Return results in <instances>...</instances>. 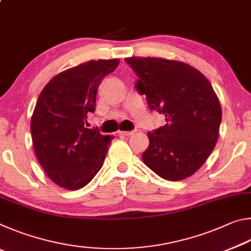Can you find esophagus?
<instances>
[{
  "label": "esophagus",
  "mask_w": 251,
  "mask_h": 251,
  "mask_svg": "<svg viewBox=\"0 0 251 251\" xmlns=\"http://www.w3.org/2000/svg\"><path fill=\"white\" fill-rule=\"evenodd\" d=\"M133 133L134 131H118V134L121 136H130Z\"/></svg>",
  "instance_id": "34e87169"
}]
</instances>
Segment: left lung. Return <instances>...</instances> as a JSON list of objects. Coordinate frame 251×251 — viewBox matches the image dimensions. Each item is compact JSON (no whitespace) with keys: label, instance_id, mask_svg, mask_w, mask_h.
<instances>
[{"label":"left lung","instance_id":"8db88e82","mask_svg":"<svg viewBox=\"0 0 251 251\" xmlns=\"http://www.w3.org/2000/svg\"><path fill=\"white\" fill-rule=\"evenodd\" d=\"M138 76L136 90L148 107L165 115L166 125L148 131L143 152L148 168L166 180L194 175L209 157L219 137L222 106L211 84L184 62L160 57H127Z\"/></svg>","mask_w":251,"mask_h":251}]
</instances>
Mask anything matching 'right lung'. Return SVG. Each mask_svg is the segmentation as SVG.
Masks as SVG:
<instances>
[{"label": "right lung", "instance_id": "add662e5", "mask_svg": "<svg viewBox=\"0 0 251 251\" xmlns=\"http://www.w3.org/2000/svg\"><path fill=\"white\" fill-rule=\"evenodd\" d=\"M120 59L88 61L55 75L37 99L31 120L34 151L50 180L76 190L90 182L103 166L114 138L87 128L101 80Z\"/></svg>", "mask_w": 251, "mask_h": 251}]
</instances>
